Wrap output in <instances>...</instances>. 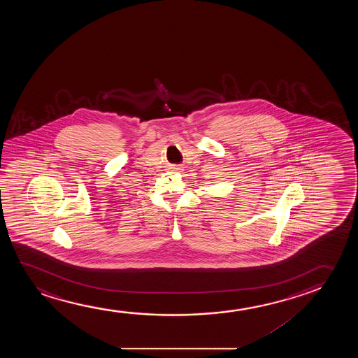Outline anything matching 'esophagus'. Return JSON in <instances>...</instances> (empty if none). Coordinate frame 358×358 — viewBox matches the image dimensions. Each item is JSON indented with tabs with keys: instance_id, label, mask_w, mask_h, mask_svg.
Returning <instances> with one entry per match:
<instances>
[{
	"instance_id": "1",
	"label": "esophagus",
	"mask_w": 358,
	"mask_h": 358,
	"mask_svg": "<svg viewBox=\"0 0 358 358\" xmlns=\"http://www.w3.org/2000/svg\"><path fill=\"white\" fill-rule=\"evenodd\" d=\"M180 170H181V169H180V167H172V169H171V171H173V172H180Z\"/></svg>"
}]
</instances>
